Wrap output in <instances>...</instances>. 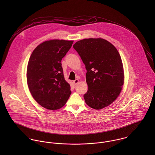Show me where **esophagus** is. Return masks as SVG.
<instances>
[{"label": "esophagus", "instance_id": "obj_1", "mask_svg": "<svg viewBox=\"0 0 155 155\" xmlns=\"http://www.w3.org/2000/svg\"><path fill=\"white\" fill-rule=\"evenodd\" d=\"M78 82H79V79H75V80L73 81V83L74 84V85H76Z\"/></svg>", "mask_w": 155, "mask_h": 155}]
</instances>
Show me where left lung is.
Returning a JSON list of instances; mask_svg holds the SVG:
<instances>
[{"mask_svg":"<svg viewBox=\"0 0 155 155\" xmlns=\"http://www.w3.org/2000/svg\"><path fill=\"white\" fill-rule=\"evenodd\" d=\"M87 70L88 91L84 94L90 107L100 110L119 96L124 82L122 61L117 49L101 38L84 39L73 46Z\"/></svg>","mask_w":155,"mask_h":155,"instance_id":"obj_1","label":"left lung"}]
</instances>
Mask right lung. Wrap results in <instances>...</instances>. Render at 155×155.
<instances>
[{
  "label": "right lung",
  "instance_id": "right-lung-1",
  "mask_svg": "<svg viewBox=\"0 0 155 155\" xmlns=\"http://www.w3.org/2000/svg\"><path fill=\"white\" fill-rule=\"evenodd\" d=\"M73 43V41H47L39 45L30 57L27 85L34 99L45 109L55 110L61 108L71 93L61 61Z\"/></svg>",
  "mask_w": 155,
  "mask_h": 155
}]
</instances>
